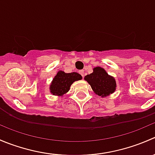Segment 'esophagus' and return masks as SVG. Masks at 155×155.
<instances>
[{
	"mask_svg": "<svg viewBox=\"0 0 155 155\" xmlns=\"http://www.w3.org/2000/svg\"><path fill=\"white\" fill-rule=\"evenodd\" d=\"M79 73H80L81 76H82V77H83V76H84V73H84V70H80V71H79Z\"/></svg>",
	"mask_w": 155,
	"mask_h": 155,
	"instance_id": "esophagus-1",
	"label": "esophagus"
}]
</instances>
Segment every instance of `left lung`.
<instances>
[{
  "label": "left lung",
  "mask_w": 155,
  "mask_h": 155,
  "mask_svg": "<svg viewBox=\"0 0 155 155\" xmlns=\"http://www.w3.org/2000/svg\"><path fill=\"white\" fill-rule=\"evenodd\" d=\"M85 79L99 96L106 97L113 93L116 87L115 79L109 76L106 70L101 68H95L93 73L85 76Z\"/></svg>",
  "instance_id": "8db88e82"
}]
</instances>
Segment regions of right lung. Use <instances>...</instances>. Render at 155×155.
<instances>
[{
    "label": "right lung",
    "mask_w": 155,
    "mask_h": 155,
    "mask_svg": "<svg viewBox=\"0 0 155 155\" xmlns=\"http://www.w3.org/2000/svg\"><path fill=\"white\" fill-rule=\"evenodd\" d=\"M82 79V76L78 73H66L64 71H59L50 85L51 94L58 96H61L70 90V85L75 81Z\"/></svg>",
    "instance_id": "obj_1"
}]
</instances>
